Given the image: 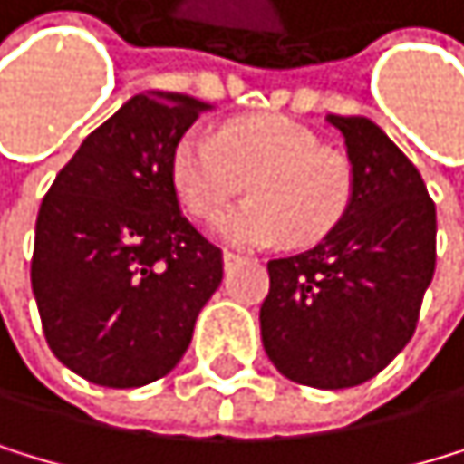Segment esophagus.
Masks as SVG:
<instances>
[{
  "label": "esophagus",
  "mask_w": 464,
  "mask_h": 464,
  "mask_svg": "<svg viewBox=\"0 0 464 464\" xmlns=\"http://www.w3.org/2000/svg\"><path fill=\"white\" fill-rule=\"evenodd\" d=\"M222 262H225V267H230V265L242 262V256H239V254H234V251H225V254H222Z\"/></svg>",
  "instance_id": "1"
}]
</instances>
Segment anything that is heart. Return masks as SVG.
<instances>
[{
    "label": "heart",
    "mask_w": 464,
    "mask_h": 464,
    "mask_svg": "<svg viewBox=\"0 0 464 464\" xmlns=\"http://www.w3.org/2000/svg\"><path fill=\"white\" fill-rule=\"evenodd\" d=\"M170 179L193 217L219 213L247 182L251 199L213 222L237 245H316L345 219L356 190L348 156L322 148L311 128L288 116L237 119L217 139L185 133L170 156Z\"/></svg>",
    "instance_id": "heart-1"
}]
</instances>
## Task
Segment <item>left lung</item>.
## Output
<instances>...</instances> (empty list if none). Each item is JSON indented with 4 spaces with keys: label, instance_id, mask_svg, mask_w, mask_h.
<instances>
[{
    "label": "left lung",
    "instance_id": "obj_1",
    "mask_svg": "<svg viewBox=\"0 0 464 464\" xmlns=\"http://www.w3.org/2000/svg\"><path fill=\"white\" fill-rule=\"evenodd\" d=\"M356 173L351 210L308 251L271 259L259 325L267 359L322 391L373 379L420 322L437 267V205L420 170L365 116H328Z\"/></svg>",
    "mask_w": 464,
    "mask_h": 464
}]
</instances>
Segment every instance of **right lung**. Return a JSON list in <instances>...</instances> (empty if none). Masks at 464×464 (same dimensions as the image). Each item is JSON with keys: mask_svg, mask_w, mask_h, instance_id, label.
<instances>
[{"mask_svg": "<svg viewBox=\"0 0 464 464\" xmlns=\"http://www.w3.org/2000/svg\"><path fill=\"white\" fill-rule=\"evenodd\" d=\"M210 105L148 91L102 122L44 193L31 285L62 365L105 388L162 379L222 282V251L185 213L170 156Z\"/></svg>", "mask_w": 464, "mask_h": 464, "instance_id": "1", "label": "right lung"}]
</instances>
